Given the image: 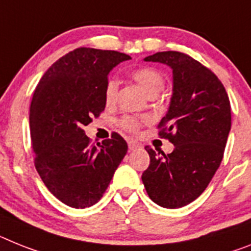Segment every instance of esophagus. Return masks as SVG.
<instances>
[{
  "label": "esophagus",
  "mask_w": 251,
  "mask_h": 251,
  "mask_svg": "<svg viewBox=\"0 0 251 251\" xmlns=\"http://www.w3.org/2000/svg\"><path fill=\"white\" fill-rule=\"evenodd\" d=\"M127 144H129L130 151H135V149H139L140 147H142V145L139 144L138 142H135V140H129V143H127Z\"/></svg>",
  "instance_id": "1"
}]
</instances>
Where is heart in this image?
<instances>
[{"label": "heart", "instance_id": "heart-1", "mask_svg": "<svg viewBox=\"0 0 251 251\" xmlns=\"http://www.w3.org/2000/svg\"><path fill=\"white\" fill-rule=\"evenodd\" d=\"M131 76L149 97L157 96V94L162 90L163 85H165V76H163V74L158 70V69H155V67H139V69L132 71ZM117 89H119V83H117V80L109 79L106 83V85H104V92H103L104 102H106L107 104H112V103H115L116 97H117ZM142 122L143 120H140L139 117L127 115L124 116V117L120 120L119 124L122 129L126 130V131L136 132L140 129Z\"/></svg>", "mask_w": 251, "mask_h": 251}]
</instances>
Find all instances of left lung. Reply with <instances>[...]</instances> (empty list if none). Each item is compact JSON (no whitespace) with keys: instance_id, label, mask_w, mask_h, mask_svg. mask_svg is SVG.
I'll use <instances>...</instances> for the list:
<instances>
[{"instance_id":"8db88e82","label":"left lung","mask_w":251,"mask_h":251,"mask_svg":"<svg viewBox=\"0 0 251 251\" xmlns=\"http://www.w3.org/2000/svg\"><path fill=\"white\" fill-rule=\"evenodd\" d=\"M144 60L172 69L171 102L158 135L175 148L165 154L145 147L151 163L142 180L151 201L175 209L201 197L220 167L231 130V106L220 79L190 56L166 50Z\"/></svg>"}]
</instances>
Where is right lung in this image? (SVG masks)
<instances>
[{
	"label": "right lung",
	"mask_w": 251,
	"mask_h": 251,
	"mask_svg": "<svg viewBox=\"0 0 251 251\" xmlns=\"http://www.w3.org/2000/svg\"><path fill=\"white\" fill-rule=\"evenodd\" d=\"M130 58L117 50L76 48L56 61L35 88L29 115L34 165L48 190L69 207L100 201L127 151L117 132L90 144L84 126L104 111L109 71Z\"/></svg>",
	"instance_id": "1"
}]
</instances>
